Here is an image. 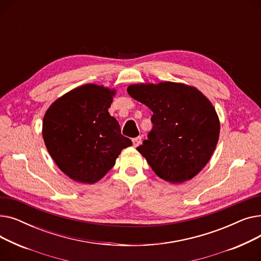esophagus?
Segmentation results:
<instances>
[{"mask_svg":"<svg viewBox=\"0 0 261 261\" xmlns=\"http://www.w3.org/2000/svg\"><path fill=\"white\" fill-rule=\"evenodd\" d=\"M132 143H133V146H134V147L140 146L141 143H142V138H141V136H138V138H134V139L132 140Z\"/></svg>","mask_w":261,"mask_h":261,"instance_id":"34e87169","label":"esophagus"}]
</instances>
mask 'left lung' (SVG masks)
Segmentation results:
<instances>
[{
	"label": "left lung",
	"instance_id": "obj_1",
	"mask_svg": "<svg viewBox=\"0 0 261 261\" xmlns=\"http://www.w3.org/2000/svg\"><path fill=\"white\" fill-rule=\"evenodd\" d=\"M132 98L153 112L152 130L138 151L161 179L183 183L213 155L220 133L216 110L196 88L175 82L131 85Z\"/></svg>",
	"mask_w": 261,
	"mask_h": 261
}]
</instances>
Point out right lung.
I'll use <instances>...</instances> for the list:
<instances>
[{"label": "right lung", "mask_w": 261, "mask_h": 261, "mask_svg": "<svg viewBox=\"0 0 261 261\" xmlns=\"http://www.w3.org/2000/svg\"><path fill=\"white\" fill-rule=\"evenodd\" d=\"M114 90L85 85L53 102L43 118L45 146L57 166L72 180L93 184L115 165L132 145L109 114Z\"/></svg>", "instance_id": "add662e5"}]
</instances>
